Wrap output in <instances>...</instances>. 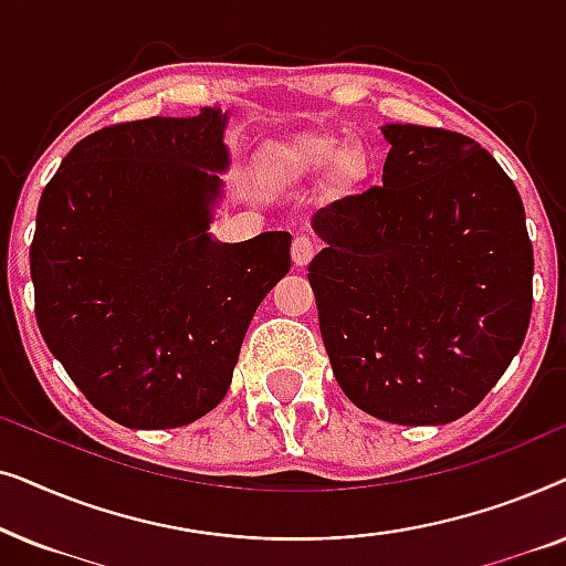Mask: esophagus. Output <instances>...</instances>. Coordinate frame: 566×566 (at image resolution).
I'll return each mask as SVG.
<instances>
[{
    "mask_svg": "<svg viewBox=\"0 0 566 566\" xmlns=\"http://www.w3.org/2000/svg\"><path fill=\"white\" fill-rule=\"evenodd\" d=\"M314 254H316V242L312 237H296V239H293V247H291L293 265L306 268L308 262H312Z\"/></svg>",
    "mask_w": 566,
    "mask_h": 566,
    "instance_id": "esophagus-1",
    "label": "esophagus"
}]
</instances>
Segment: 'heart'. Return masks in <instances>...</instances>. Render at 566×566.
I'll return each instance as SVG.
<instances>
[{"label":"heart","mask_w":566,"mask_h":566,"mask_svg":"<svg viewBox=\"0 0 566 566\" xmlns=\"http://www.w3.org/2000/svg\"><path fill=\"white\" fill-rule=\"evenodd\" d=\"M262 167L270 180L283 188L312 182L335 167L337 182L353 185L366 175V157L335 134H304L273 144L262 151Z\"/></svg>","instance_id":"obj_1"}]
</instances>
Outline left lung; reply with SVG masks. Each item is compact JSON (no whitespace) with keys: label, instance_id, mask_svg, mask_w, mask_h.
Instances as JSON below:
<instances>
[{"label":"left lung","instance_id":"left-lung-1","mask_svg":"<svg viewBox=\"0 0 566 566\" xmlns=\"http://www.w3.org/2000/svg\"><path fill=\"white\" fill-rule=\"evenodd\" d=\"M384 185L314 213L308 265L345 397L397 424L471 412L521 350L533 247L521 192L474 138L384 126Z\"/></svg>","mask_w":566,"mask_h":566}]
</instances>
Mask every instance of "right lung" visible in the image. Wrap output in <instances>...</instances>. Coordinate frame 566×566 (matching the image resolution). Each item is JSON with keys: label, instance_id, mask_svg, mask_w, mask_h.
<instances>
[{"label": "right lung", "instance_id": "add662e5", "mask_svg": "<svg viewBox=\"0 0 566 566\" xmlns=\"http://www.w3.org/2000/svg\"><path fill=\"white\" fill-rule=\"evenodd\" d=\"M227 123L221 107H200L95 130L38 203V327L90 405L126 428L211 412L260 301L291 268L289 231L237 244L208 234Z\"/></svg>", "mask_w": 566, "mask_h": 566}]
</instances>
